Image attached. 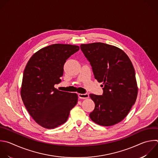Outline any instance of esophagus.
Segmentation results:
<instances>
[{
    "mask_svg": "<svg viewBox=\"0 0 158 158\" xmlns=\"http://www.w3.org/2000/svg\"><path fill=\"white\" fill-rule=\"evenodd\" d=\"M78 95H79V97L81 99H86L89 97V95L88 94H79Z\"/></svg>",
    "mask_w": 158,
    "mask_h": 158,
    "instance_id": "esophagus-1",
    "label": "esophagus"
}]
</instances>
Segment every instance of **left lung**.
Masks as SVG:
<instances>
[{
    "mask_svg": "<svg viewBox=\"0 0 158 158\" xmlns=\"http://www.w3.org/2000/svg\"><path fill=\"white\" fill-rule=\"evenodd\" d=\"M94 77L102 82V95L90 94L95 109L89 114L95 123L109 127L122 121L135 103L138 86L131 60L120 48L97 42L81 44Z\"/></svg>",
    "mask_w": 158,
    "mask_h": 158,
    "instance_id": "left-lung-1",
    "label": "left lung"
}]
</instances>
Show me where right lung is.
<instances>
[{"label":"right lung","mask_w":158,"mask_h":158,"mask_svg":"<svg viewBox=\"0 0 158 158\" xmlns=\"http://www.w3.org/2000/svg\"><path fill=\"white\" fill-rule=\"evenodd\" d=\"M79 49L76 45L51 44L34 53L25 66L21 97L29 114L43 128L64 123L77 104V94L60 91L55 85L61 81L66 60Z\"/></svg>","instance_id":"1"}]
</instances>
